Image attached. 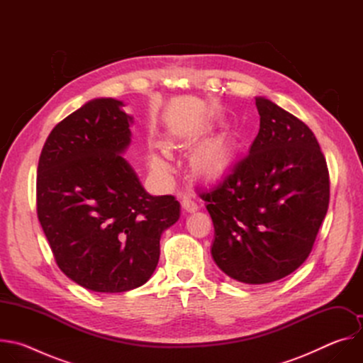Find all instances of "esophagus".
Instances as JSON below:
<instances>
[{
	"label": "esophagus",
	"instance_id": "1",
	"mask_svg": "<svg viewBox=\"0 0 363 363\" xmlns=\"http://www.w3.org/2000/svg\"><path fill=\"white\" fill-rule=\"evenodd\" d=\"M181 205H182V208H184L186 213H194V211L198 210L196 202L192 201L191 198H184V199L181 201Z\"/></svg>",
	"mask_w": 363,
	"mask_h": 363
}]
</instances>
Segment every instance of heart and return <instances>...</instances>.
<instances>
[{
	"label": "heart",
	"instance_id": "b5f03b06",
	"mask_svg": "<svg viewBox=\"0 0 363 363\" xmlns=\"http://www.w3.org/2000/svg\"><path fill=\"white\" fill-rule=\"evenodd\" d=\"M168 146H171V143H168ZM231 147L221 140H216L203 145L196 150L192 158V168L201 178L216 179L227 171V168L231 164ZM147 164L152 172L161 178H168L172 174V164L169 160V155L162 147L149 150Z\"/></svg>",
	"mask_w": 363,
	"mask_h": 363
}]
</instances>
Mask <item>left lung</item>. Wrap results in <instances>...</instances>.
Returning a JSON list of instances; mask_svg holds the SVG:
<instances>
[{
  "label": "left lung",
  "instance_id": "1",
  "mask_svg": "<svg viewBox=\"0 0 363 363\" xmlns=\"http://www.w3.org/2000/svg\"><path fill=\"white\" fill-rule=\"evenodd\" d=\"M247 157L199 196L213 224L211 255L231 279L267 284L297 270L329 206L326 160L313 132L266 97Z\"/></svg>",
  "mask_w": 363,
  "mask_h": 363
}]
</instances>
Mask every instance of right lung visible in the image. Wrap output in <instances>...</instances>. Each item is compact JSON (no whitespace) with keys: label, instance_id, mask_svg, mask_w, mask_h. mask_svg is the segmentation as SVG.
Wrapping results in <instances>:
<instances>
[{"label":"right lung","instance_id":"add662e5","mask_svg":"<svg viewBox=\"0 0 363 363\" xmlns=\"http://www.w3.org/2000/svg\"><path fill=\"white\" fill-rule=\"evenodd\" d=\"M93 99L50 132L37 168V216L60 270L79 286L122 293L145 284L181 205L145 191L122 153L132 116Z\"/></svg>","mask_w":363,"mask_h":363}]
</instances>
